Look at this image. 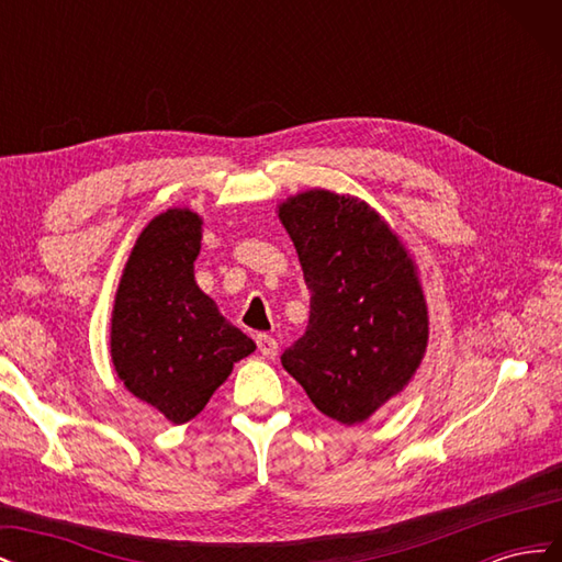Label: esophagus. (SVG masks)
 I'll list each match as a JSON object with an SVG mask.
<instances>
[{
  "label": "esophagus",
  "mask_w": 562,
  "mask_h": 562,
  "mask_svg": "<svg viewBox=\"0 0 562 562\" xmlns=\"http://www.w3.org/2000/svg\"><path fill=\"white\" fill-rule=\"evenodd\" d=\"M255 345H258V351L265 356V359H274L279 351V342L271 335H258L255 337Z\"/></svg>",
  "instance_id": "esophagus-1"
}]
</instances>
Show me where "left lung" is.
<instances>
[{"mask_svg": "<svg viewBox=\"0 0 562 562\" xmlns=\"http://www.w3.org/2000/svg\"><path fill=\"white\" fill-rule=\"evenodd\" d=\"M279 217L312 293L307 330L281 363L323 415L359 424L398 394L427 349L415 265L353 196L312 190L281 203Z\"/></svg>", "mask_w": 562, "mask_h": 562, "instance_id": "8db88e82", "label": "left lung"}]
</instances>
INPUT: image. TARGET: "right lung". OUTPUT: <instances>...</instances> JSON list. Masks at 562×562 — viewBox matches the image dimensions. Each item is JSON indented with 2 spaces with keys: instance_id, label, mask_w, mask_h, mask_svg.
<instances>
[{
  "instance_id": "right-lung-1",
  "label": "right lung",
  "mask_w": 562,
  "mask_h": 562,
  "mask_svg": "<svg viewBox=\"0 0 562 562\" xmlns=\"http://www.w3.org/2000/svg\"><path fill=\"white\" fill-rule=\"evenodd\" d=\"M201 220L166 211L135 241L112 314V361L119 380L173 424L206 407L232 366L255 342L199 291L194 260Z\"/></svg>"
}]
</instances>
